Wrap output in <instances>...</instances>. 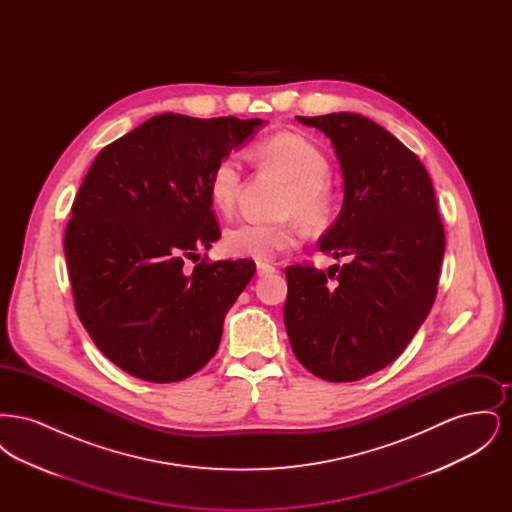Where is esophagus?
I'll return each instance as SVG.
<instances>
[{"instance_id":"obj_1","label":"esophagus","mask_w":512,"mask_h":512,"mask_svg":"<svg viewBox=\"0 0 512 512\" xmlns=\"http://www.w3.org/2000/svg\"><path fill=\"white\" fill-rule=\"evenodd\" d=\"M276 272V268L272 267V265H268V263H257V274L263 278V276H270V274H274Z\"/></svg>"}]
</instances>
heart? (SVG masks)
<instances>
[{"instance_id": "b5f03b06", "label": "heart", "mask_w": 512, "mask_h": 512, "mask_svg": "<svg viewBox=\"0 0 512 512\" xmlns=\"http://www.w3.org/2000/svg\"><path fill=\"white\" fill-rule=\"evenodd\" d=\"M259 155L292 182L284 201V215L293 219L278 224L240 222L226 232L224 247L230 255L267 263L278 253L303 242L307 228L299 217L311 224H320L330 217L334 194L326 180L330 172L326 155L301 134H274L259 144ZM240 184L242 163L238 157L226 155L219 159L209 172L207 192L220 213H232Z\"/></svg>"}]
</instances>
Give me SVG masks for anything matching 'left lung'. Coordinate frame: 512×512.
<instances>
[{
	"mask_svg": "<svg viewBox=\"0 0 512 512\" xmlns=\"http://www.w3.org/2000/svg\"><path fill=\"white\" fill-rule=\"evenodd\" d=\"M340 161L343 205L318 249L347 265L286 268L284 324L297 361L328 382L393 363L428 317L445 251L430 174L409 147L357 113L295 117Z\"/></svg>",
	"mask_w": 512,
	"mask_h": 512,
	"instance_id": "obj_1",
	"label": "left lung"
}]
</instances>
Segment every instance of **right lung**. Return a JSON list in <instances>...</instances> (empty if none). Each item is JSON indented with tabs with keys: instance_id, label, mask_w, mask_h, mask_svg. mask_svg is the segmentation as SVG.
Listing matches in <instances>:
<instances>
[{
	"instance_id": "obj_1",
	"label": "right lung",
	"mask_w": 512,
	"mask_h": 512,
	"mask_svg": "<svg viewBox=\"0 0 512 512\" xmlns=\"http://www.w3.org/2000/svg\"><path fill=\"white\" fill-rule=\"evenodd\" d=\"M263 124L163 113L92 163L74 199L65 257L78 317L124 372L169 384L217 353L224 317L255 263H184L220 238L209 172Z\"/></svg>"
}]
</instances>
